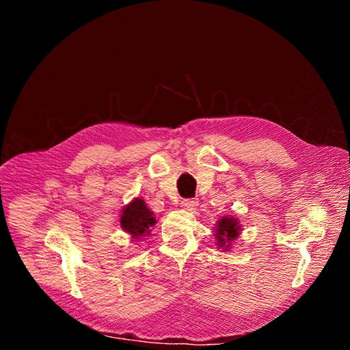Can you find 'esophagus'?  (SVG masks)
I'll list each match as a JSON object with an SVG mask.
<instances>
[{
	"instance_id": "esophagus-1",
	"label": "esophagus",
	"mask_w": 350,
	"mask_h": 350,
	"mask_svg": "<svg viewBox=\"0 0 350 350\" xmlns=\"http://www.w3.org/2000/svg\"><path fill=\"white\" fill-rule=\"evenodd\" d=\"M197 204H198V201L196 198H186V200L181 201V207L185 208V210H187V211L196 210Z\"/></svg>"
}]
</instances>
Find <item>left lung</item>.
<instances>
[{"instance_id": "obj_1", "label": "left lung", "mask_w": 350, "mask_h": 350, "mask_svg": "<svg viewBox=\"0 0 350 350\" xmlns=\"http://www.w3.org/2000/svg\"><path fill=\"white\" fill-rule=\"evenodd\" d=\"M240 234V224L234 217H223L218 219L215 228V240L217 245L224 248V251L230 250V244L235 240Z\"/></svg>"}]
</instances>
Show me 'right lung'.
I'll return each mask as SVG.
<instances>
[{"label":"right lung","instance_id":"right-lung-1","mask_svg":"<svg viewBox=\"0 0 350 350\" xmlns=\"http://www.w3.org/2000/svg\"><path fill=\"white\" fill-rule=\"evenodd\" d=\"M156 224L153 213L147 208L142 198H135L127 204L120 215L122 228L132 235L133 240H140L142 237L149 235V227Z\"/></svg>","mask_w":350,"mask_h":350}]
</instances>
